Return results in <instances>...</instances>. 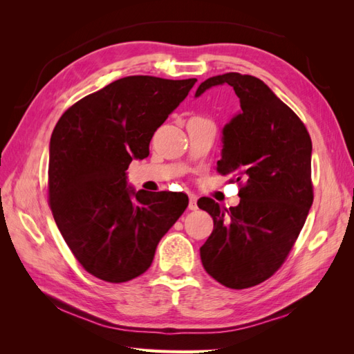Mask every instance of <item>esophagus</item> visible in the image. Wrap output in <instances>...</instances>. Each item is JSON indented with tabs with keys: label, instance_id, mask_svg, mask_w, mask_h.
I'll list each match as a JSON object with an SVG mask.
<instances>
[{
	"label": "esophagus",
	"instance_id": "1",
	"mask_svg": "<svg viewBox=\"0 0 354 354\" xmlns=\"http://www.w3.org/2000/svg\"><path fill=\"white\" fill-rule=\"evenodd\" d=\"M189 209L190 211L198 209V198L194 194H189Z\"/></svg>",
	"mask_w": 354,
	"mask_h": 354
}]
</instances>
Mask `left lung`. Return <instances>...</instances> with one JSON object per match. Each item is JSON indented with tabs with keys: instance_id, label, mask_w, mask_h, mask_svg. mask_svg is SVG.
Instances as JSON below:
<instances>
[{
	"instance_id": "8db88e82",
	"label": "left lung",
	"mask_w": 354,
	"mask_h": 354,
	"mask_svg": "<svg viewBox=\"0 0 354 354\" xmlns=\"http://www.w3.org/2000/svg\"><path fill=\"white\" fill-rule=\"evenodd\" d=\"M229 84L241 111L223 127L217 171L242 181L241 202L229 209L202 198L214 220L201 246L203 269L221 285H259L279 269L313 203L312 140L299 118L251 75L229 72L203 81L195 97Z\"/></svg>"
}]
</instances>
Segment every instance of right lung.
Segmentation results:
<instances>
[{
  "label": "right lung",
  "mask_w": 354,
  "mask_h": 354,
  "mask_svg": "<svg viewBox=\"0 0 354 354\" xmlns=\"http://www.w3.org/2000/svg\"><path fill=\"white\" fill-rule=\"evenodd\" d=\"M196 82L127 77L75 103L50 138L48 195L63 239L102 281H131L187 208L185 194L128 186L133 159L149 156L156 128Z\"/></svg>",
  "instance_id": "add662e5"
}]
</instances>
